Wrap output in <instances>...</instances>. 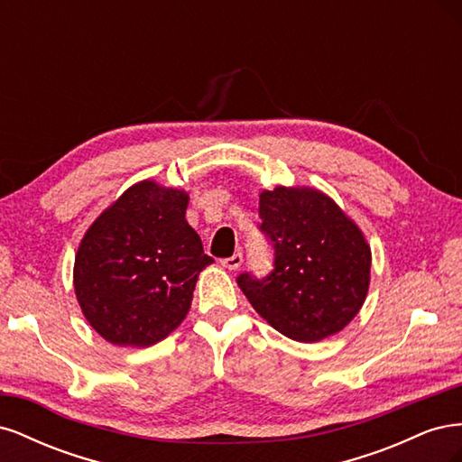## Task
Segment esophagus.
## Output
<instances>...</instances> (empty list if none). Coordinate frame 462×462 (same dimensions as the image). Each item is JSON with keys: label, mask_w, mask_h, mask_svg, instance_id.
<instances>
[{"label": "esophagus", "mask_w": 462, "mask_h": 462, "mask_svg": "<svg viewBox=\"0 0 462 462\" xmlns=\"http://www.w3.org/2000/svg\"><path fill=\"white\" fill-rule=\"evenodd\" d=\"M241 263H243V254H241V253L233 254L231 258L221 260V265H223V268H227V270H236V268H241Z\"/></svg>", "instance_id": "34e87169"}]
</instances>
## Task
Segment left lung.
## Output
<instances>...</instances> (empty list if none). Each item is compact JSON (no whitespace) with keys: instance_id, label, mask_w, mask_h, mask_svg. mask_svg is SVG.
I'll return each mask as SVG.
<instances>
[{"instance_id":"left-lung-1","label":"left lung","mask_w":462,"mask_h":462,"mask_svg":"<svg viewBox=\"0 0 462 462\" xmlns=\"http://www.w3.org/2000/svg\"><path fill=\"white\" fill-rule=\"evenodd\" d=\"M260 217L275 268L263 279L239 275L248 302L292 341L316 343L339 333L368 295L372 250L365 233L310 187L262 190Z\"/></svg>"}]
</instances>
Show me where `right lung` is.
<instances>
[{
  "label": "right lung",
  "instance_id": "add662e5",
  "mask_svg": "<svg viewBox=\"0 0 462 462\" xmlns=\"http://www.w3.org/2000/svg\"><path fill=\"white\" fill-rule=\"evenodd\" d=\"M189 194L141 180L94 219L75 256V295L88 324L117 346H150L189 314L214 260L187 223Z\"/></svg>",
  "mask_w": 462,
  "mask_h": 462
}]
</instances>
